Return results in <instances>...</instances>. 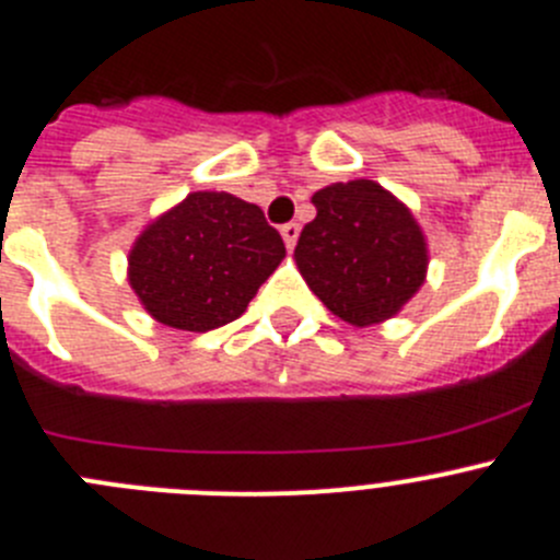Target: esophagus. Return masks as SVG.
<instances>
[{
  "mask_svg": "<svg viewBox=\"0 0 560 560\" xmlns=\"http://www.w3.org/2000/svg\"><path fill=\"white\" fill-rule=\"evenodd\" d=\"M299 234H301V229L295 223H287V225H281V240H284V245L287 248H295V243H299Z\"/></svg>",
  "mask_w": 560,
  "mask_h": 560,
  "instance_id": "34e87169",
  "label": "esophagus"
}]
</instances>
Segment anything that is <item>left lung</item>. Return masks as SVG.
<instances>
[{"mask_svg":"<svg viewBox=\"0 0 560 560\" xmlns=\"http://www.w3.org/2000/svg\"><path fill=\"white\" fill-rule=\"evenodd\" d=\"M312 203L317 214L292 254L310 290L331 315L357 329L399 315L430 268L416 214L368 178L324 186Z\"/></svg>","mask_w":560,"mask_h":560,"instance_id":"left-lung-1","label":"left lung"}]
</instances>
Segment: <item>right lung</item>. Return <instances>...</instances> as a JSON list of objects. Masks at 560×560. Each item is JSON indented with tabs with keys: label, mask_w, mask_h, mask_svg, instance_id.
<instances>
[{
	"label": "right lung",
	"mask_w": 560,
	"mask_h": 560,
	"mask_svg": "<svg viewBox=\"0 0 560 560\" xmlns=\"http://www.w3.org/2000/svg\"><path fill=\"white\" fill-rule=\"evenodd\" d=\"M284 256L259 206L229 192H189L136 236L128 281L153 320L209 331L243 315Z\"/></svg>",
	"instance_id": "1"
}]
</instances>
